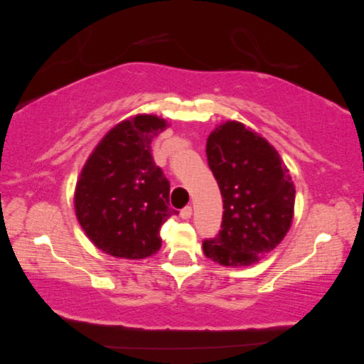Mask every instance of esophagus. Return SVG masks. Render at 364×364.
Wrapping results in <instances>:
<instances>
[{"instance_id":"obj_1","label":"esophagus","mask_w":364,"mask_h":364,"mask_svg":"<svg viewBox=\"0 0 364 364\" xmlns=\"http://www.w3.org/2000/svg\"><path fill=\"white\" fill-rule=\"evenodd\" d=\"M180 217H181L183 220H189V218L192 217V208H191V206H186L184 209H181V210H180Z\"/></svg>"}]
</instances>
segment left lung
<instances>
[{"label": "left lung", "instance_id": "8db88e82", "mask_svg": "<svg viewBox=\"0 0 364 364\" xmlns=\"http://www.w3.org/2000/svg\"><path fill=\"white\" fill-rule=\"evenodd\" d=\"M210 171L223 195V225L203 252L221 266L258 263L292 226L295 186L277 149L235 119L225 121L208 136Z\"/></svg>", "mask_w": 364, "mask_h": 364}]
</instances>
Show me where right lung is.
I'll return each instance as SVG.
<instances>
[{
  "label": "right lung",
  "instance_id": "obj_1",
  "mask_svg": "<svg viewBox=\"0 0 364 364\" xmlns=\"http://www.w3.org/2000/svg\"><path fill=\"white\" fill-rule=\"evenodd\" d=\"M169 123L154 114L119 121L93 149L73 193L81 229L93 246L124 259L152 257L169 208V181L154 161L151 144Z\"/></svg>",
  "mask_w": 364,
  "mask_h": 364
}]
</instances>
